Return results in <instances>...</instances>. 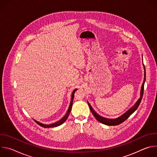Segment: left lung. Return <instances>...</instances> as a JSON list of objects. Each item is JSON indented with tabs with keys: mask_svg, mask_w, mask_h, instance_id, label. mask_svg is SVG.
<instances>
[{
	"mask_svg": "<svg viewBox=\"0 0 157 157\" xmlns=\"http://www.w3.org/2000/svg\"><path fill=\"white\" fill-rule=\"evenodd\" d=\"M144 82L142 85V87H141V91H140V98L138 99V101L136 102V103L134 104L130 109H128L126 113H125L123 115H122L121 116L116 118V119H107V118H105L101 116H99V114H98L96 111L93 109V107H91V105H90L88 102V105L89 107V109H90L91 113H93V114L94 115V117L96 119V120H98L99 122L107 125H117L121 123H122L123 122H124L127 118H128V117L133 114L134 112L136 110V109L138 108V107L139 106L140 102L142 101V97H143V94H144V83L146 79V74H145V66H144Z\"/></svg>",
	"mask_w": 157,
	"mask_h": 157,
	"instance_id": "obj_1",
	"label": "left lung"
}]
</instances>
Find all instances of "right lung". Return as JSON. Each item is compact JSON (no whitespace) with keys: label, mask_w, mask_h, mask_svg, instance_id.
<instances>
[{"label":"right lung","mask_w":157,"mask_h":157,"mask_svg":"<svg viewBox=\"0 0 157 157\" xmlns=\"http://www.w3.org/2000/svg\"><path fill=\"white\" fill-rule=\"evenodd\" d=\"M77 90V89H75V90L73 91V93H72V95H71V102H70V106H69V108H68V112H67L66 113V114H65V116L61 119H60L59 121H57L56 122H55V123H53V124H42V123H40V122H38V121H35V120H34L35 121V122H36V123L37 124H38L39 125H40V126H41V127H44V128H50V127H57V126H59V125H61L62 124H63L66 121V119H67V118H68V117L69 116V115H70V112H71V108H72V105H73V99H74V96H75V91Z\"/></svg>","instance_id":"1"}]
</instances>
